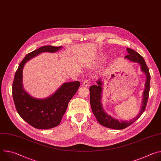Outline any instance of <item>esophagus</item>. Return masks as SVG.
<instances>
[{
  "label": "esophagus",
  "instance_id": "1",
  "mask_svg": "<svg viewBox=\"0 0 161 161\" xmlns=\"http://www.w3.org/2000/svg\"><path fill=\"white\" fill-rule=\"evenodd\" d=\"M82 85H83V86H88V85H89V82H88V81L87 80H85V81L83 82Z\"/></svg>",
  "mask_w": 161,
  "mask_h": 161
}]
</instances>
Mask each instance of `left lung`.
I'll use <instances>...</instances> for the list:
<instances>
[{"label":"left lung","mask_w":161,"mask_h":161,"mask_svg":"<svg viewBox=\"0 0 161 161\" xmlns=\"http://www.w3.org/2000/svg\"><path fill=\"white\" fill-rule=\"evenodd\" d=\"M127 50L128 52V55H126L125 58L133 62L139 63L141 65V69L142 72L145 74L147 77V80L145 83V89L143 92V97L142 101V106L139 114H137L136 117L129 120H119L117 119L111 117L104 111L101 102L102 98L101 94L103 90V83L101 81V80L97 81V85H92L89 88L90 106L96 119L101 125L108 128L113 129H124L138 119L141 117V115L143 114L146 108L149 96L150 75L149 73L148 68L145 63V61L142 55H140L138 53L135 52L134 50L129 48H127Z\"/></svg>","instance_id":"obj_1"}]
</instances>
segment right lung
I'll use <instances>...</instances> for the list:
<instances>
[{
	"label": "right lung",
	"mask_w": 161,
	"mask_h": 161,
	"mask_svg": "<svg viewBox=\"0 0 161 161\" xmlns=\"http://www.w3.org/2000/svg\"><path fill=\"white\" fill-rule=\"evenodd\" d=\"M62 47L44 46L29 53L19 64L15 73L12 94L19 115L29 124L39 129H48L58 125L69 102L80 85L79 81L64 83L50 97L37 99L31 96L23 88L22 72L25 63L42 52L55 53Z\"/></svg>",
	"instance_id": "obj_1"
}]
</instances>
